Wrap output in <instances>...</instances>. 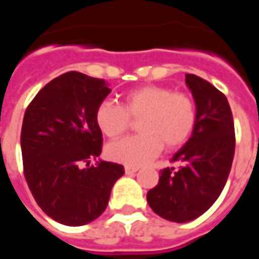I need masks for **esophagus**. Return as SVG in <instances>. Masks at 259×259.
<instances>
[{
  "mask_svg": "<svg viewBox=\"0 0 259 259\" xmlns=\"http://www.w3.org/2000/svg\"><path fill=\"white\" fill-rule=\"evenodd\" d=\"M137 170H139V168H136V166H127V165L124 166V172H126V175H133L136 174Z\"/></svg>",
  "mask_w": 259,
  "mask_h": 259,
  "instance_id": "obj_1",
  "label": "esophagus"
}]
</instances>
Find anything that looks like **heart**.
Segmentation results:
<instances>
[{
    "instance_id": "1",
    "label": "heart",
    "mask_w": 259,
    "mask_h": 259,
    "mask_svg": "<svg viewBox=\"0 0 259 259\" xmlns=\"http://www.w3.org/2000/svg\"><path fill=\"white\" fill-rule=\"evenodd\" d=\"M137 123L139 135L108 144L107 155L127 166H140L157 157L162 147L172 150L190 139L197 122V108L189 94L163 85L147 84L127 91L122 105L105 100L98 104L94 120L107 137L123 135Z\"/></svg>"
}]
</instances>
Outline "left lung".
<instances>
[{
    "mask_svg": "<svg viewBox=\"0 0 259 259\" xmlns=\"http://www.w3.org/2000/svg\"><path fill=\"white\" fill-rule=\"evenodd\" d=\"M186 84L197 108L194 132L172 158L179 168L162 169L158 185L147 193L152 211L178 223L198 218L218 200L236 147L233 115L225 94L195 74H186Z\"/></svg>",
    "mask_w": 259,
    "mask_h": 259,
    "instance_id": "left-lung-1",
    "label": "left lung"
}]
</instances>
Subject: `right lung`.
<instances>
[{
    "mask_svg": "<svg viewBox=\"0 0 259 259\" xmlns=\"http://www.w3.org/2000/svg\"><path fill=\"white\" fill-rule=\"evenodd\" d=\"M109 93L105 80L66 72L44 85L26 109L20 133L26 182L38 206L62 225L97 219L124 174L122 165L107 161L89 166L102 148L94 113Z\"/></svg>",
    "mask_w": 259,
    "mask_h": 259,
    "instance_id": "right-lung-1",
    "label": "right lung"
}]
</instances>
